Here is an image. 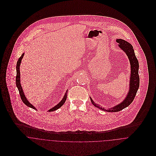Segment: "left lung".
I'll use <instances>...</instances> for the list:
<instances>
[{"instance_id":"obj_1","label":"left lung","mask_w":156,"mask_h":156,"mask_svg":"<svg viewBox=\"0 0 156 156\" xmlns=\"http://www.w3.org/2000/svg\"><path fill=\"white\" fill-rule=\"evenodd\" d=\"M116 41L119 44V47L126 53L130 63L131 74L130 77L129 84L130 89L127 94V95L126 96V98L123 100V101H122L120 104L115 106H113L112 108H109V109H105L104 108H102L100 105H97L90 97L91 103L93 104L94 106L101 110L110 112L120 111L129 106L133 102L139 87V76L138 74L139 62L135 56L133 46L127 41L122 39H117Z\"/></svg>"}]
</instances>
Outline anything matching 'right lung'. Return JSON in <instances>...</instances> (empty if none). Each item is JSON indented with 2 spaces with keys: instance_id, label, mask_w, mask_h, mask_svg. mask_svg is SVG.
<instances>
[{
  "instance_id": "add662e5",
  "label": "right lung",
  "mask_w": 156,
  "mask_h": 156,
  "mask_svg": "<svg viewBox=\"0 0 156 156\" xmlns=\"http://www.w3.org/2000/svg\"><path fill=\"white\" fill-rule=\"evenodd\" d=\"M24 53H23L22 55V56L19 58L18 61H17V66H16V71H17V76H16V86L17 87V88L19 89V93H20V97H21V99L22 100L23 102L28 107L30 108H32L35 110H37V109L32 105L30 104L29 101L27 100L26 97H25L24 94V92H23V90L22 87L21 86V83H20V64H21V62H22V59L23 57L24 56ZM67 92H68V90H67L62 100L57 105H56L55 107H53V108L50 109V110H48V112H52L55 111L57 109H58L59 108H60L65 103V101H66V99H67Z\"/></svg>"
}]
</instances>
